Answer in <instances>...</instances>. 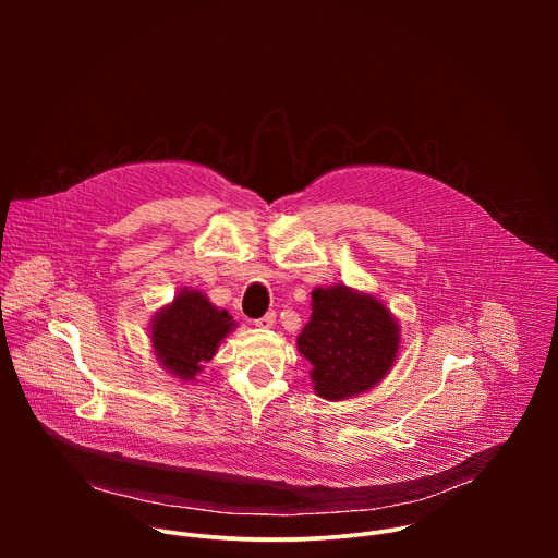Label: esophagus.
Wrapping results in <instances>:
<instances>
[{"instance_id": "1", "label": "esophagus", "mask_w": 558, "mask_h": 558, "mask_svg": "<svg viewBox=\"0 0 558 558\" xmlns=\"http://www.w3.org/2000/svg\"><path fill=\"white\" fill-rule=\"evenodd\" d=\"M256 327L260 329H274L276 327V313H267L265 317H260V320H256Z\"/></svg>"}]
</instances>
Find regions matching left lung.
<instances>
[{
  "instance_id": "8db88e82",
  "label": "left lung",
  "mask_w": 558,
  "mask_h": 558,
  "mask_svg": "<svg viewBox=\"0 0 558 558\" xmlns=\"http://www.w3.org/2000/svg\"><path fill=\"white\" fill-rule=\"evenodd\" d=\"M300 355L308 362L317 397L344 402L375 388L402 349L400 320L373 293L347 284L315 287L311 317L300 331Z\"/></svg>"
}]
</instances>
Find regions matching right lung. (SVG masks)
I'll list each match as a JSON object with an SVG mask.
<instances>
[{"instance_id":"right-lung-1","label":"right lung","mask_w":558,"mask_h":558,"mask_svg":"<svg viewBox=\"0 0 558 558\" xmlns=\"http://www.w3.org/2000/svg\"><path fill=\"white\" fill-rule=\"evenodd\" d=\"M238 329V323L194 287L177 291L174 300L158 308L147 327L154 360L174 379L194 381L220 342Z\"/></svg>"}]
</instances>
